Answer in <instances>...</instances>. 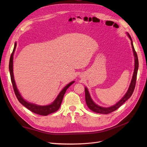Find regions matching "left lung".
Returning a JSON list of instances; mask_svg holds the SVG:
<instances>
[{"label":"left lung","instance_id":"obj_1","mask_svg":"<svg viewBox=\"0 0 147 147\" xmlns=\"http://www.w3.org/2000/svg\"><path fill=\"white\" fill-rule=\"evenodd\" d=\"M126 34L131 40V45H132V51H133L134 56V60H135V65H134L135 68H134V74L132 76V80H131L129 87L128 88V90H127L125 95L123 96L120 101H118L115 105L109 107H101V106L97 105L96 104H95L94 102V101L92 100V99L90 96V95L89 94V92L88 88L86 87L84 88V90H85V99H86V104H87L89 109L95 113H99V114H109V113H111L114 111L115 110L118 109L123 104H124L127 101V100L131 96H132L133 92L134 91L135 84H136V76H137V73H138V69L139 63H138V55H137V53L134 48L132 38H131L130 34L128 33H126Z\"/></svg>","mask_w":147,"mask_h":147}]
</instances>
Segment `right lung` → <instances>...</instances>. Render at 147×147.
<instances>
[{
    "label": "right lung",
    "mask_w": 147,
    "mask_h": 147,
    "mask_svg": "<svg viewBox=\"0 0 147 147\" xmlns=\"http://www.w3.org/2000/svg\"><path fill=\"white\" fill-rule=\"evenodd\" d=\"M17 46V43L15 42L14 45V48L12 51V53L10 57L9 60V72H10V76H11V79L12 84V86L13 88V90L15 92V94L16 95L18 100L19 102L26 107L27 109H28L31 111H32L37 114H39L42 115H47L49 114L53 113L54 112L57 111L61 106V104L63 101V99L64 97V95L65 93L66 90L70 86L71 84H73L75 82L72 81L71 82L67 84V85L61 90V92L59 93L57 97L55 98V99L50 104L47 105H38L33 103L29 102L22 98L21 95L20 94L19 90L17 89L16 83H15V79H14V76H13V55H14V52L16 49Z\"/></svg>",
    "instance_id": "1"
}]
</instances>
